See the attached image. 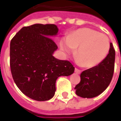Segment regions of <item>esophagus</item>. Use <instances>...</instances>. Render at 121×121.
<instances>
[{
	"mask_svg": "<svg viewBox=\"0 0 121 121\" xmlns=\"http://www.w3.org/2000/svg\"><path fill=\"white\" fill-rule=\"evenodd\" d=\"M74 72H75V73L77 74L81 73V71H80V70H79V69H76V68H75V69H74Z\"/></svg>",
	"mask_w": 121,
	"mask_h": 121,
	"instance_id": "1",
	"label": "esophagus"
}]
</instances>
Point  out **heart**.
I'll list each match as a JSON object with an SVG mask.
<instances>
[{
	"label": "heart",
	"mask_w": 121,
	"mask_h": 121,
	"mask_svg": "<svg viewBox=\"0 0 121 121\" xmlns=\"http://www.w3.org/2000/svg\"><path fill=\"white\" fill-rule=\"evenodd\" d=\"M110 48L107 35L96 30L83 28L71 32L60 42V48L65 55L76 49V62L86 68H93L104 60Z\"/></svg>",
	"instance_id": "1"
}]
</instances>
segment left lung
<instances>
[{"label":"left lung","instance_id":"obj_1","mask_svg":"<svg viewBox=\"0 0 121 121\" xmlns=\"http://www.w3.org/2000/svg\"><path fill=\"white\" fill-rule=\"evenodd\" d=\"M115 52L110 43L109 53L99 65L84 71L80 82L74 89L76 94L82 98H93L104 92L112 81L114 72Z\"/></svg>","mask_w":121,"mask_h":121}]
</instances>
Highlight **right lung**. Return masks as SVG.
I'll use <instances>...</instances> for the list:
<instances>
[{
	"mask_svg": "<svg viewBox=\"0 0 121 121\" xmlns=\"http://www.w3.org/2000/svg\"><path fill=\"white\" fill-rule=\"evenodd\" d=\"M55 25L35 24L22 28L10 42V68L18 88L37 101L52 99L59 76H68L74 67L69 61L56 58L58 47L52 38L58 34Z\"/></svg>",
	"mask_w": 121,
	"mask_h": 121,
	"instance_id": "1",
	"label": "right lung"
}]
</instances>
